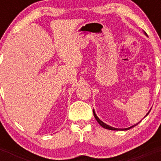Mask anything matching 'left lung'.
<instances>
[{
  "label": "left lung",
  "instance_id": "1",
  "mask_svg": "<svg viewBox=\"0 0 161 161\" xmlns=\"http://www.w3.org/2000/svg\"><path fill=\"white\" fill-rule=\"evenodd\" d=\"M150 111H151V110H150ZM150 111H149V112H150ZM149 112L147 114V115L148 114ZM93 115H94V117H95V119H96V120L97 121V123H99V124H100L101 126H102V127H104V128H106V129H108V130H129V129L132 128V127H134V126H136V125L138 124V123H137V124H136V125H134V126H130V127H128V128H125V129H118V128H114V127H112V126H109V125L106 124V123H104L103 122H102V121H101L100 119H98L97 116L96 114H95L94 110H93ZM147 115H146V116H147Z\"/></svg>",
  "mask_w": 161,
  "mask_h": 161
}]
</instances>
